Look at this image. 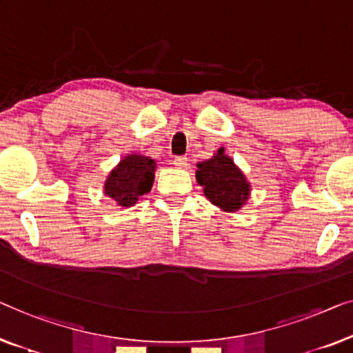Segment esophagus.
Here are the masks:
<instances>
[{
    "label": "esophagus",
    "mask_w": 353,
    "mask_h": 353,
    "mask_svg": "<svg viewBox=\"0 0 353 353\" xmlns=\"http://www.w3.org/2000/svg\"><path fill=\"white\" fill-rule=\"evenodd\" d=\"M172 163H174V166H177V168H187L188 160H187V157H176Z\"/></svg>",
    "instance_id": "obj_1"
}]
</instances>
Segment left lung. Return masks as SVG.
<instances>
[{
  "label": "left lung",
  "instance_id": "obj_1",
  "mask_svg": "<svg viewBox=\"0 0 353 353\" xmlns=\"http://www.w3.org/2000/svg\"><path fill=\"white\" fill-rule=\"evenodd\" d=\"M196 182L212 205L224 212H236L251 196V183L233 158L221 147L210 160L196 163Z\"/></svg>",
  "mask_w": 353,
  "mask_h": 353
}]
</instances>
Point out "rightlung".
Masks as SVG:
<instances>
[{"label":"right lung","instance_id":"obj_1","mask_svg":"<svg viewBox=\"0 0 353 353\" xmlns=\"http://www.w3.org/2000/svg\"><path fill=\"white\" fill-rule=\"evenodd\" d=\"M157 161L141 153H128L108 172L103 193L120 208H131L152 190Z\"/></svg>","mask_w":353,"mask_h":353}]
</instances>
